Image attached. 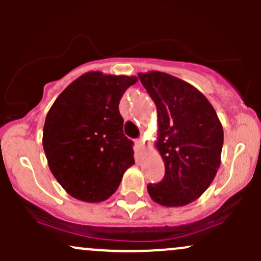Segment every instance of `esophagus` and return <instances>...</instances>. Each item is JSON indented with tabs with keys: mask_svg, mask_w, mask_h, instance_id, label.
I'll return each instance as SVG.
<instances>
[{
	"mask_svg": "<svg viewBox=\"0 0 261 261\" xmlns=\"http://www.w3.org/2000/svg\"><path fill=\"white\" fill-rule=\"evenodd\" d=\"M136 145H138V147L139 149L141 150V151H143V150H145V140H144L143 138H140V139H138V140H136Z\"/></svg>",
	"mask_w": 261,
	"mask_h": 261,
	"instance_id": "1",
	"label": "esophagus"
}]
</instances>
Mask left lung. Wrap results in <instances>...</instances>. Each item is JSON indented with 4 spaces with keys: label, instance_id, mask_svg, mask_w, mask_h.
I'll return each mask as SVG.
<instances>
[{
    "label": "left lung",
    "instance_id": "left-lung-1",
    "mask_svg": "<svg viewBox=\"0 0 261 261\" xmlns=\"http://www.w3.org/2000/svg\"><path fill=\"white\" fill-rule=\"evenodd\" d=\"M138 75L156 106L155 147L165 165L163 180L149 184L147 192L160 206H187L206 192L220 168L222 123L188 82L158 70Z\"/></svg>",
    "mask_w": 261,
    "mask_h": 261
}]
</instances>
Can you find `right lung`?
Here are the masks:
<instances>
[{"label": "right lung", "mask_w": 261, "mask_h": 261, "mask_svg": "<svg viewBox=\"0 0 261 261\" xmlns=\"http://www.w3.org/2000/svg\"><path fill=\"white\" fill-rule=\"evenodd\" d=\"M136 81L128 75L84 73L50 107L44 123V151L50 172L75 199L106 201L135 163L118 105Z\"/></svg>", "instance_id": "obj_1"}]
</instances>
